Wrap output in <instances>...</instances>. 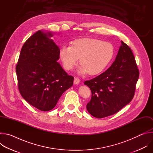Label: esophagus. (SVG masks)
I'll use <instances>...</instances> for the list:
<instances>
[{
  "label": "esophagus",
  "instance_id": "1",
  "mask_svg": "<svg viewBox=\"0 0 153 153\" xmlns=\"http://www.w3.org/2000/svg\"><path fill=\"white\" fill-rule=\"evenodd\" d=\"M79 83H80V80L78 78H74V85H77V84H79Z\"/></svg>",
  "mask_w": 153,
  "mask_h": 153
}]
</instances>
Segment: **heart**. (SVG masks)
<instances>
[{"label": "heart", "instance_id": "1", "mask_svg": "<svg viewBox=\"0 0 153 153\" xmlns=\"http://www.w3.org/2000/svg\"><path fill=\"white\" fill-rule=\"evenodd\" d=\"M114 54V47L111 43L91 38L76 39L71 46L63 45L59 51V57L65 70H72L80 58L82 65L78 73H89L92 76L102 73L111 62Z\"/></svg>", "mask_w": 153, "mask_h": 153}]
</instances>
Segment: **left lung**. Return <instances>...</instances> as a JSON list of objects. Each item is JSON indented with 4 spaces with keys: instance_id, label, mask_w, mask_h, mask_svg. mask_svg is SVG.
<instances>
[{
    "instance_id": "left-lung-1",
    "label": "left lung",
    "mask_w": 153,
    "mask_h": 153,
    "mask_svg": "<svg viewBox=\"0 0 153 153\" xmlns=\"http://www.w3.org/2000/svg\"><path fill=\"white\" fill-rule=\"evenodd\" d=\"M115 60L104 73L84 84L92 93L86 110L94 117L113 115L133 99L139 71L131 48L121 41Z\"/></svg>"
}]
</instances>
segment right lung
<instances>
[{
	"instance_id": "1",
	"label": "right lung",
	"mask_w": 153,
	"mask_h": 153,
	"mask_svg": "<svg viewBox=\"0 0 153 153\" xmlns=\"http://www.w3.org/2000/svg\"><path fill=\"white\" fill-rule=\"evenodd\" d=\"M53 36L41 30L32 35L22 48L16 68L20 94L42 111L53 109L74 81L57 62L60 49Z\"/></svg>"
}]
</instances>
